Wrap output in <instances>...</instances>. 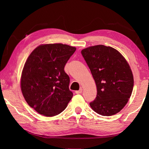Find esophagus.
<instances>
[{"label":"esophagus","instance_id":"34e87169","mask_svg":"<svg viewBox=\"0 0 149 149\" xmlns=\"http://www.w3.org/2000/svg\"><path fill=\"white\" fill-rule=\"evenodd\" d=\"M82 92H83V89H82V88H81L79 90L75 91V93H77V94H81V93H82Z\"/></svg>","mask_w":149,"mask_h":149}]
</instances>
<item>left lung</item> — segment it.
<instances>
[{
	"mask_svg": "<svg viewBox=\"0 0 149 149\" xmlns=\"http://www.w3.org/2000/svg\"><path fill=\"white\" fill-rule=\"evenodd\" d=\"M97 86V97L90 103L99 115L111 116L127 103L134 86L128 63L118 50L99 45L81 50Z\"/></svg>",
	"mask_w": 149,
	"mask_h": 149,
	"instance_id": "left-lung-1",
	"label": "left lung"
}]
</instances>
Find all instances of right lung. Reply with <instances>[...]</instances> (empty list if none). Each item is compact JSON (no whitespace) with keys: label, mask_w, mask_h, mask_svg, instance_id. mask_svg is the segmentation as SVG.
<instances>
[{"label":"right lung","mask_w":149,"mask_h":149,"mask_svg":"<svg viewBox=\"0 0 149 149\" xmlns=\"http://www.w3.org/2000/svg\"><path fill=\"white\" fill-rule=\"evenodd\" d=\"M76 50L61 43L40 45L28 57L21 77L25 100L36 111L47 116H56L72 99L70 77L65 66Z\"/></svg>","instance_id":"add662e5"}]
</instances>
